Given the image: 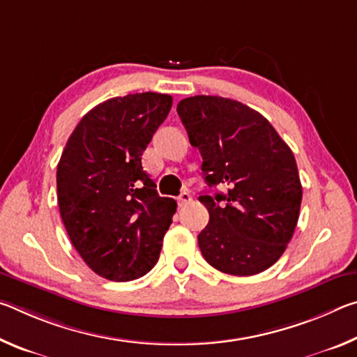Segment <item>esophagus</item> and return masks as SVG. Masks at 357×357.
<instances>
[{
  "label": "esophagus",
  "instance_id": "esophagus-1",
  "mask_svg": "<svg viewBox=\"0 0 357 357\" xmlns=\"http://www.w3.org/2000/svg\"><path fill=\"white\" fill-rule=\"evenodd\" d=\"M190 202H192V195H190L189 192H183L178 197V204H179V206H185V204L190 203Z\"/></svg>",
  "mask_w": 357,
  "mask_h": 357
}]
</instances>
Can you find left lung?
I'll list each match as a JSON object with an SVG mask.
<instances>
[{
  "mask_svg": "<svg viewBox=\"0 0 357 357\" xmlns=\"http://www.w3.org/2000/svg\"><path fill=\"white\" fill-rule=\"evenodd\" d=\"M209 187L200 195L209 223L198 234L206 261L220 273L253 275L285 252L299 219L302 185L294 155L263 114L238 100L193 96L178 104Z\"/></svg>",
  "mask_w": 357,
  "mask_h": 357,
  "instance_id": "left-lung-1",
  "label": "left lung"
}]
</instances>
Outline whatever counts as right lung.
I'll return each instance as SVG.
<instances>
[{
    "mask_svg": "<svg viewBox=\"0 0 357 357\" xmlns=\"http://www.w3.org/2000/svg\"><path fill=\"white\" fill-rule=\"evenodd\" d=\"M173 98L137 93L102 102L72 132L56 168L58 206L83 261L108 280L129 282L154 268L176 213L159 197L142 154Z\"/></svg>",
    "mask_w": 357,
    "mask_h": 357,
    "instance_id": "right-lung-1",
    "label": "right lung"
}]
</instances>
